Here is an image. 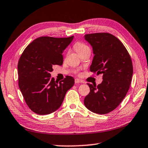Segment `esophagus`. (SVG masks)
I'll list each match as a JSON object with an SVG mask.
<instances>
[{
  "mask_svg": "<svg viewBox=\"0 0 148 148\" xmlns=\"http://www.w3.org/2000/svg\"><path fill=\"white\" fill-rule=\"evenodd\" d=\"M82 81L80 79H75V84H79V83H82Z\"/></svg>",
  "mask_w": 148,
  "mask_h": 148,
  "instance_id": "1",
  "label": "esophagus"
}]
</instances>
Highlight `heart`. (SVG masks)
<instances>
[{
	"mask_svg": "<svg viewBox=\"0 0 148 148\" xmlns=\"http://www.w3.org/2000/svg\"><path fill=\"white\" fill-rule=\"evenodd\" d=\"M74 48L78 53L80 56L84 53L85 52L90 50L89 47L86 44L81 42H77L74 45Z\"/></svg>",
	"mask_w": 148,
	"mask_h": 148,
	"instance_id": "b5f03b06",
	"label": "heart"
}]
</instances>
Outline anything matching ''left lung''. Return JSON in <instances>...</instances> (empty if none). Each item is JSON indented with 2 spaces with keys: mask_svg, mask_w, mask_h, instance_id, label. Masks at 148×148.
I'll list each match as a JSON object with an SVG mask.
<instances>
[{
  "mask_svg": "<svg viewBox=\"0 0 148 148\" xmlns=\"http://www.w3.org/2000/svg\"><path fill=\"white\" fill-rule=\"evenodd\" d=\"M92 47L95 56L90 71L102 74L98 86L88 84L89 93L85 97L87 109L98 114H106L119 106L128 92L133 68L126 47L116 36L108 32L85 35Z\"/></svg>",
  "mask_w": 148,
  "mask_h": 148,
  "instance_id": "1",
  "label": "left lung"
}]
</instances>
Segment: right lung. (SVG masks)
Masks as SVG:
<instances>
[{"instance_id":"obj_1","label":"right lung","mask_w":148,"mask_h":148,"mask_svg":"<svg viewBox=\"0 0 148 148\" xmlns=\"http://www.w3.org/2000/svg\"><path fill=\"white\" fill-rule=\"evenodd\" d=\"M73 38L39 37L26 47L20 57L19 87L27 106L34 113L46 115L56 111L66 91L74 86L72 76H66L59 82L50 77L52 66L62 64V51Z\"/></svg>"}]
</instances>
